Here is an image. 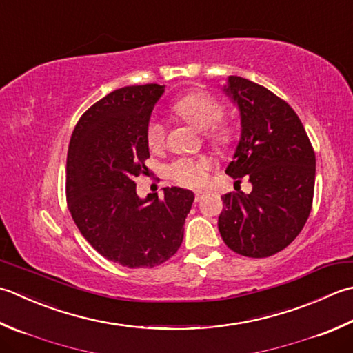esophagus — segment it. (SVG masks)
<instances>
[{
    "mask_svg": "<svg viewBox=\"0 0 353 353\" xmlns=\"http://www.w3.org/2000/svg\"><path fill=\"white\" fill-rule=\"evenodd\" d=\"M194 194H196V202H199V200L202 199V196L205 194V191H202V190H197V191L194 192Z\"/></svg>",
    "mask_w": 353,
    "mask_h": 353,
    "instance_id": "esophagus-1",
    "label": "esophagus"
}]
</instances>
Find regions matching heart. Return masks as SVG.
<instances>
[{
  "label": "heart",
  "mask_w": 353,
  "mask_h": 353,
  "mask_svg": "<svg viewBox=\"0 0 353 353\" xmlns=\"http://www.w3.org/2000/svg\"><path fill=\"white\" fill-rule=\"evenodd\" d=\"M172 110L197 130H205V136L212 145L226 148L236 137V130L230 122H220L223 105L219 99L206 92H191L172 103ZM165 141L163 125L151 119L147 127V142L150 148H161ZM211 161L208 157H179L167 165V174L183 186H200L205 183Z\"/></svg>",
  "instance_id": "obj_1"
}]
</instances>
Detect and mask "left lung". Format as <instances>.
Listing matches in <instances>:
<instances>
[{"mask_svg": "<svg viewBox=\"0 0 353 353\" xmlns=\"http://www.w3.org/2000/svg\"><path fill=\"white\" fill-rule=\"evenodd\" d=\"M223 92L240 112V141L226 174L252 191L222 196L219 231L226 246L263 259L291 245L312 208L315 153L288 102L255 82L230 76Z\"/></svg>", "mask_w": 353, "mask_h": 353, "instance_id": "left-lung-1", "label": "left lung"}]
</instances>
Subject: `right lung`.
I'll return each mask as SVG.
<instances>
[{"label":"right lung","instance_id":"obj_1","mask_svg":"<svg viewBox=\"0 0 353 353\" xmlns=\"http://www.w3.org/2000/svg\"><path fill=\"white\" fill-rule=\"evenodd\" d=\"M165 85L117 88L81 116L67 154V203L82 236L102 257L127 268H153L177 252L194 194L163 188L136 194L148 171L147 127Z\"/></svg>","mask_w":353,"mask_h":353}]
</instances>
